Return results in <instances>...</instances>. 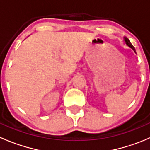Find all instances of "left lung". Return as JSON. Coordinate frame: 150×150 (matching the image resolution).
<instances>
[{
  "label": "left lung",
  "instance_id": "1",
  "mask_svg": "<svg viewBox=\"0 0 150 150\" xmlns=\"http://www.w3.org/2000/svg\"><path fill=\"white\" fill-rule=\"evenodd\" d=\"M124 41H125V44L127 45V46H128V47H130V48H132V49L134 50V52L136 53V50H135V48H134V47L133 46V45L131 44V42H130V40H129V39H128V38H126V37H124Z\"/></svg>",
  "mask_w": 150,
  "mask_h": 150
}]
</instances>
